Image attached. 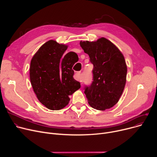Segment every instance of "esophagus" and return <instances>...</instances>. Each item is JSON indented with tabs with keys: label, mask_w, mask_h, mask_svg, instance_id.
Here are the masks:
<instances>
[{
	"label": "esophagus",
	"mask_w": 157,
	"mask_h": 157,
	"mask_svg": "<svg viewBox=\"0 0 157 157\" xmlns=\"http://www.w3.org/2000/svg\"><path fill=\"white\" fill-rule=\"evenodd\" d=\"M81 71H78L76 73V79L77 80H81L80 79V74H81Z\"/></svg>",
	"instance_id": "obj_1"
}]
</instances>
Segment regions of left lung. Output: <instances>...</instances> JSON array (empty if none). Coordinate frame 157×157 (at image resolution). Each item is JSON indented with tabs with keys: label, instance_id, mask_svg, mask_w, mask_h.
Segmentation results:
<instances>
[{
	"label": "left lung",
	"instance_id": "8db88e82",
	"mask_svg": "<svg viewBox=\"0 0 157 157\" xmlns=\"http://www.w3.org/2000/svg\"><path fill=\"white\" fill-rule=\"evenodd\" d=\"M80 46L94 65L93 81L84 88L88 104L97 110L109 109L118 102L126 83L124 56L104 37L94 42L81 41Z\"/></svg>",
	"mask_w": 157,
	"mask_h": 157
}]
</instances>
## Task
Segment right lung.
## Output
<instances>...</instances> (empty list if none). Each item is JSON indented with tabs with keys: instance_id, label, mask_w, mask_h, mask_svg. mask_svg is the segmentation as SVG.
I'll use <instances>...</instances> for the list:
<instances>
[{
	"instance_id": "1",
	"label": "right lung",
	"mask_w": 157,
	"mask_h": 157,
	"mask_svg": "<svg viewBox=\"0 0 157 157\" xmlns=\"http://www.w3.org/2000/svg\"><path fill=\"white\" fill-rule=\"evenodd\" d=\"M67 46L50 40L41 46L32 57L30 79L38 100L49 109L59 110L69 104L71 95L80 88L73 78L74 57L71 52L62 57Z\"/></svg>"
}]
</instances>
